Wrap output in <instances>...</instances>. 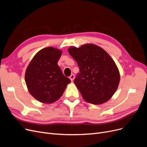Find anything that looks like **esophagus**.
Listing matches in <instances>:
<instances>
[{"mask_svg":"<svg viewBox=\"0 0 147 147\" xmlns=\"http://www.w3.org/2000/svg\"><path fill=\"white\" fill-rule=\"evenodd\" d=\"M69 78L70 79V80H71V81H73V80L74 79V74H71V76H69Z\"/></svg>","mask_w":147,"mask_h":147,"instance_id":"obj_1","label":"esophagus"}]
</instances>
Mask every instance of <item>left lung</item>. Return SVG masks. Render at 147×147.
Here are the masks:
<instances>
[{
  "instance_id": "left-lung-1",
  "label": "left lung",
  "mask_w": 147,
  "mask_h": 147,
  "mask_svg": "<svg viewBox=\"0 0 147 147\" xmlns=\"http://www.w3.org/2000/svg\"><path fill=\"white\" fill-rule=\"evenodd\" d=\"M68 50L80 69L74 83L83 98L94 105L111 99L118 87L120 74L110 55L93 44L71 47Z\"/></svg>"
}]
</instances>
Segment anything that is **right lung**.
<instances>
[{
  "label": "right lung",
  "instance_id": "right-lung-1",
  "mask_svg": "<svg viewBox=\"0 0 147 147\" xmlns=\"http://www.w3.org/2000/svg\"><path fill=\"white\" fill-rule=\"evenodd\" d=\"M62 51L52 47L40 50L28 65L25 82L29 93L43 103H52L59 99L68 84L58 62Z\"/></svg>",
  "mask_w": 147,
  "mask_h": 147
}]
</instances>
